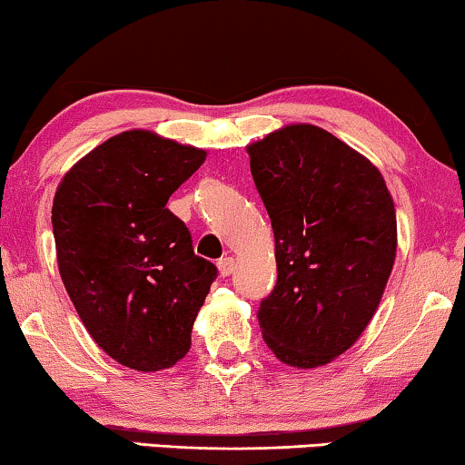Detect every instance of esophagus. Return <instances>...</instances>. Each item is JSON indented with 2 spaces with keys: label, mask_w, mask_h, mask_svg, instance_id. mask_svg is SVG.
<instances>
[{
  "label": "esophagus",
  "mask_w": 465,
  "mask_h": 465,
  "mask_svg": "<svg viewBox=\"0 0 465 465\" xmlns=\"http://www.w3.org/2000/svg\"><path fill=\"white\" fill-rule=\"evenodd\" d=\"M218 271H220L222 277L231 275V272L234 271V258H232V256L220 258V260H218Z\"/></svg>",
  "instance_id": "34e87169"
}]
</instances>
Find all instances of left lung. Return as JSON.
<instances>
[{"label": "left lung", "mask_w": 465, "mask_h": 465, "mask_svg": "<svg viewBox=\"0 0 465 465\" xmlns=\"http://www.w3.org/2000/svg\"><path fill=\"white\" fill-rule=\"evenodd\" d=\"M247 152L277 258L260 330L283 364L323 366L360 339L383 296L396 258L390 190L371 161L313 124Z\"/></svg>", "instance_id": "1"}]
</instances>
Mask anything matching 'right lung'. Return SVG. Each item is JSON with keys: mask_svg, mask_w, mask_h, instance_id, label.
Listing matches in <instances>:
<instances>
[{"mask_svg": "<svg viewBox=\"0 0 465 465\" xmlns=\"http://www.w3.org/2000/svg\"><path fill=\"white\" fill-rule=\"evenodd\" d=\"M205 152L150 131H126L75 163L56 188L59 272L88 334L133 371L171 368L218 269L196 256L169 196Z\"/></svg>", "mask_w": 465, "mask_h": 465, "instance_id": "right-lung-1", "label": "right lung"}]
</instances>
